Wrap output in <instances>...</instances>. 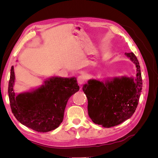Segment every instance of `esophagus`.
Here are the masks:
<instances>
[{
  "mask_svg": "<svg viewBox=\"0 0 158 158\" xmlns=\"http://www.w3.org/2000/svg\"><path fill=\"white\" fill-rule=\"evenodd\" d=\"M77 80H78V83H79L80 85H82V84L85 82V77H84V76H83V75L79 76L78 77V78H77Z\"/></svg>",
  "mask_w": 158,
  "mask_h": 158,
  "instance_id": "obj_1",
  "label": "esophagus"
}]
</instances>
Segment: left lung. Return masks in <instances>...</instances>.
Listing matches in <instances>:
<instances>
[{
    "instance_id": "obj_1",
    "label": "left lung",
    "mask_w": 158,
    "mask_h": 158,
    "mask_svg": "<svg viewBox=\"0 0 158 158\" xmlns=\"http://www.w3.org/2000/svg\"><path fill=\"white\" fill-rule=\"evenodd\" d=\"M125 55L136 65L135 78L122 76L104 81L90 79L82 89L88 98V114L96 125L117 126L130 118L137 107L142 92L140 66L133 52Z\"/></svg>"
}]
</instances>
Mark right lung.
Segmentation results:
<instances>
[{
  "label": "right lung",
  "instance_id": "right-lung-1",
  "mask_svg": "<svg viewBox=\"0 0 158 158\" xmlns=\"http://www.w3.org/2000/svg\"><path fill=\"white\" fill-rule=\"evenodd\" d=\"M14 82L12 66L8 90L12 112L22 125L40 132L59 127L69 99L80 89L75 77L53 76L40 87L16 95L13 88Z\"/></svg>",
  "mask_w": 158,
  "mask_h": 158
}]
</instances>
